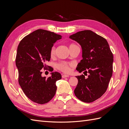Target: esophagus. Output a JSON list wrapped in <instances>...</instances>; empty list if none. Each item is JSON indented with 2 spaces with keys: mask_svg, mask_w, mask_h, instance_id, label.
Here are the masks:
<instances>
[{
  "mask_svg": "<svg viewBox=\"0 0 129 129\" xmlns=\"http://www.w3.org/2000/svg\"><path fill=\"white\" fill-rule=\"evenodd\" d=\"M69 76L68 75H66V74H62V78H66V77H68Z\"/></svg>",
  "mask_w": 129,
  "mask_h": 129,
  "instance_id": "esophagus-1",
  "label": "esophagus"
}]
</instances>
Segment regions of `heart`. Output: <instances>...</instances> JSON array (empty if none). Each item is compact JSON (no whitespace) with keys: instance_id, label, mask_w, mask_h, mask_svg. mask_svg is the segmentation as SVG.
Here are the masks:
<instances>
[{"instance_id":"heart-1","label":"heart","mask_w":129,"mask_h":129,"mask_svg":"<svg viewBox=\"0 0 129 129\" xmlns=\"http://www.w3.org/2000/svg\"><path fill=\"white\" fill-rule=\"evenodd\" d=\"M76 46V45L74 44H71L69 45V48L71 49L73 48V47ZM56 52V49L55 46H53L51 49H50V55L51 56H54V55H55ZM73 66L72 63H67V62H60V63H58L57 64V68L60 70V71H62L63 73H68L70 72H71V67Z\"/></svg>"}]
</instances>
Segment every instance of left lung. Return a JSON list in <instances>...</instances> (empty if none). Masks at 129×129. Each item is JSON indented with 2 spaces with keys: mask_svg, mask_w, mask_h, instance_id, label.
<instances>
[{
  "mask_svg": "<svg viewBox=\"0 0 129 129\" xmlns=\"http://www.w3.org/2000/svg\"><path fill=\"white\" fill-rule=\"evenodd\" d=\"M69 38L79 43L82 50L83 58L76 70L89 73L87 79L83 75L76 76L78 83L74 93L83 102H92L108 88L112 75V53L106 39L91 30L80 31Z\"/></svg>",
  "mask_w": 129,
  "mask_h": 129,
  "instance_id": "8db88e82",
  "label": "left lung"
}]
</instances>
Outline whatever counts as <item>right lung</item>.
<instances>
[{"mask_svg":"<svg viewBox=\"0 0 129 129\" xmlns=\"http://www.w3.org/2000/svg\"><path fill=\"white\" fill-rule=\"evenodd\" d=\"M61 38L59 34L39 29L24 37L18 46L15 64L19 83L26 96L35 103H48L55 94L56 82L61 79V75L52 72L46 79L41 75V69L46 68V63L50 59V49ZM49 70L52 72L53 69Z\"/></svg>","mask_w":129,"mask_h":129,"instance_id":"1","label":"right lung"}]
</instances>
